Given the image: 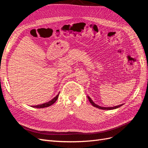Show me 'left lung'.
Here are the masks:
<instances>
[{"instance_id": "8db88e82", "label": "left lung", "mask_w": 148, "mask_h": 148, "mask_svg": "<svg viewBox=\"0 0 148 148\" xmlns=\"http://www.w3.org/2000/svg\"><path fill=\"white\" fill-rule=\"evenodd\" d=\"M88 99L89 101V102H90L91 104L95 107H97V108L99 109H102V110H112V109H115L117 108H119V107H120V106H122L123 104H121V105H119V106H115V107H101L100 106H98L96 104H95V102H94L92 99H91L90 97H89V96H88Z\"/></svg>"}]
</instances>
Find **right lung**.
Segmentation results:
<instances>
[{
	"label": "right lung",
	"instance_id": "1",
	"mask_svg": "<svg viewBox=\"0 0 148 148\" xmlns=\"http://www.w3.org/2000/svg\"><path fill=\"white\" fill-rule=\"evenodd\" d=\"M59 93L58 94V95L56 97H53V99L52 100H51L50 101L44 103V104H40V105H38V106H33V107H35V108H44V107H49V106L52 105L53 103H55L56 102V101L57 100V98L59 97Z\"/></svg>",
	"mask_w": 148,
	"mask_h": 148
}]
</instances>
